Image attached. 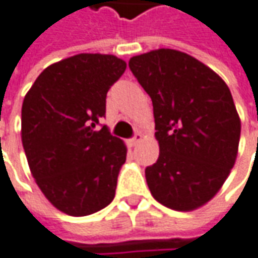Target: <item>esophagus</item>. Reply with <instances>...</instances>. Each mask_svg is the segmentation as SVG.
Returning a JSON list of instances; mask_svg holds the SVG:
<instances>
[{"label":"esophagus","instance_id":"obj_1","mask_svg":"<svg viewBox=\"0 0 258 258\" xmlns=\"http://www.w3.org/2000/svg\"><path fill=\"white\" fill-rule=\"evenodd\" d=\"M141 141V134L140 133H137V134H136V136H134V137H133V139H130V146H131V147H134V146H137V144H139V143H140Z\"/></svg>","mask_w":258,"mask_h":258}]
</instances>
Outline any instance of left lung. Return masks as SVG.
I'll return each mask as SVG.
<instances>
[{
  "mask_svg": "<svg viewBox=\"0 0 258 258\" xmlns=\"http://www.w3.org/2000/svg\"><path fill=\"white\" fill-rule=\"evenodd\" d=\"M150 95L159 159L146 167L153 198L194 211L217 195L237 159L241 121L230 88L207 64L173 49L131 57Z\"/></svg>",
  "mask_w": 258,
  "mask_h": 258,
  "instance_id": "8db88e82",
  "label": "left lung"
}]
</instances>
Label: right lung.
<instances>
[{
    "label": "right lung",
    "mask_w": 258,
    "mask_h": 258,
    "mask_svg": "<svg viewBox=\"0 0 258 258\" xmlns=\"http://www.w3.org/2000/svg\"><path fill=\"white\" fill-rule=\"evenodd\" d=\"M127 63L81 53L40 73L21 108V141L36 183L53 207L85 217L109 205L127 147L104 125L109 88Z\"/></svg>",
    "instance_id": "obj_1"
}]
</instances>
